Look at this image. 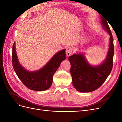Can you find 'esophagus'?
<instances>
[{"label": "esophagus", "instance_id": "1", "mask_svg": "<svg viewBox=\"0 0 122 122\" xmlns=\"http://www.w3.org/2000/svg\"><path fill=\"white\" fill-rule=\"evenodd\" d=\"M72 51H73V49L71 47H67L66 50V53L67 56H69L70 55L72 54Z\"/></svg>", "mask_w": 122, "mask_h": 122}]
</instances>
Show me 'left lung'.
Masks as SVG:
<instances>
[{
    "mask_svg": "<svg viewBox=\"0 0 122 122\" xmlns=\"http://www.w3.org/2000/svg\"><path fill=\"white\" fill-rule=\"evenodd\" d=\"M101 21L103 28L110 36L109 49L104 61L100 65L92 66L82 53L74 54L69 57L73 85L77 91L82 93L98 89L104 82L112 69L114 54L112 36L107 22L102 17Z\"/></svg>",
    "mask_w": 122,
    "mask_h": 122,
    "instance_id": "1",
    "label": "left lung"
}]
</instances>
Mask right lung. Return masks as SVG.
I'll return each instance as SVG.
<instances>
[{"label": "right lung", "mask_w": 122, "mask_h": 122, "mask_svg": "<svg viewBox=\"0 0 122 122\" xmlns=\"http://www.w3.org/2000/svg\"><path fill=\"white\" fill-rule=\"evenodd\" d=\"M66 49L55 54L41 69L29 71L22 67L18 59L15 42L13 46L12 64L15 72L24 86L29 89L44 91L49 88L53 82V76L61 61L66 60Z\"/></svg>", "instance_id": "add662e5"}]
</instances>
